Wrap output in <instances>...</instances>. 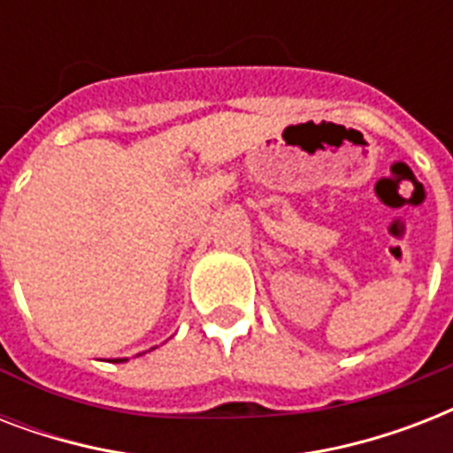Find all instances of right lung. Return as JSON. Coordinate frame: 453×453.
Instances as JSON below:
<instances>
[{
	"mask_svg": "<svg viewBox=\"0 0 453 453\" xmlns=\"http://www.w3.org/2000/svg\"><path fill=\"white\" fill-rule=\"evenodd\" d=\"M112 362H127V359H112Z\"/></svg>",
	"mask_w": 453,
	"mask_h": 453,
	"instance_id": "right-lung-1",
	"label": "right lung"
}]
</instances>
